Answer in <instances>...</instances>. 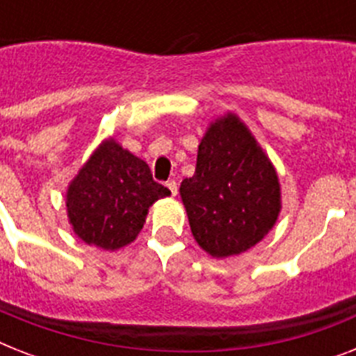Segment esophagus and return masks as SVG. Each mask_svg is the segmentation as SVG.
<instances>
[{"label":"esophagus","instance_id":"1","mask_svg":"<svg viewBox=\"0 0 356 356\" xmlns=\"http://www.w3.org/2000/svg\"><path fill=\"white\" fill-rule=\"evenodd\" d=\"M166 186L170 188L172 195H177V181H175V179H170V181L166 183Z\"/></svg>","mask_w":356,"mask_h":356}]
</instances>
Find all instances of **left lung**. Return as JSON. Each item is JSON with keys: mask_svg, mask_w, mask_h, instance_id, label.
<instances>
[{"mask_svg": "<svg viewBox=\"0 0 356 356\" xmlns=\"http://www.w3.org/2000/svg\"><path fill=\"white\" fill-rule=\"evenodd\" d=\"M194 240L214 259L248 251L281 212L275 166L236 114L211 122L192 177L179 188Z\"/></svg>", "mask_w": 356, "mask_h": 356, "instance_id": "obj_1", "label": "left lung"}]
</instances>
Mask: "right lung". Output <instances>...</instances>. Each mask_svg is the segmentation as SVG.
<instances>
[{
	"label": "right lung",
	"mask_w": 356,
	"mask_h": 356,
	"mask_svg": "<svg viewBox=\"0 0 356 356\" xmlns=\"http://www.w3.org/2000/svg\"><path fill=\"white\" fill-rule=\"evenodd\" d=\"M170 194L153 181L145 161L107 138L70 181L68 222L85 243L116 251L136 240L149 207Z\"/></svg>",
	"instance_id": "right-lung-1"
}]
</instances>
